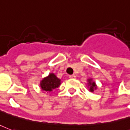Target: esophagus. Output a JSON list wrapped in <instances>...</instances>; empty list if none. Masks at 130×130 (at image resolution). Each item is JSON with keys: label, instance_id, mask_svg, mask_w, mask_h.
Returning a JSON list of instances; mask_svg holds the SVG:
<instances>
[{"label": "esophagus", "instance_id": "obj_1", "mask_svg": "<svg viewBox=\"0 0 130 130\" xmlns=\"http://www.w3.org/2000/svg\"><path fill=\"white\" fill-rule=\"evenodd\" d=\"M69 77H70V78H76V75L74 74L70 75V76H69Z\"/></svg>", "mask_w": 130, "mask_h": 130}]
</instances>
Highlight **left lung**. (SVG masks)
<instances>
[{"label":"left lung","instance_id":"left-lung-1","mask_svg":"<svg viewBox=\"0 0 130 130\" xmlns=\"http://www.w3.org/2000/svg\"><path fill=\"white\" fill-rule=\"evenodd\" d=\"M87 81H88V86H89V90L91 92H93L94 91L95 89H96L97 86L95 82H94L93 80H92V78H89V79L87 80Z\"/></svg>","mask_w":130,"mask_h":130}]
</instances>
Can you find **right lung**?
<instances>
[{
	"label": "right lung",
	"instance_id": "add662e5",
	"mask_svg": "<svg viewBox=\"0 0 130 130\" xmlns=\"http://www.w3.org/2000/svg\"><path fill=\"white\" fill-rule=\"evenodd\" d=\"M60 79L54 73H50L47 76L44 78L40 83L41 89L46 92H52L54 89L60 86Z\"/></svg>",
	"mask_w": 130,
	"mask_h": 130
}]
</instances>
